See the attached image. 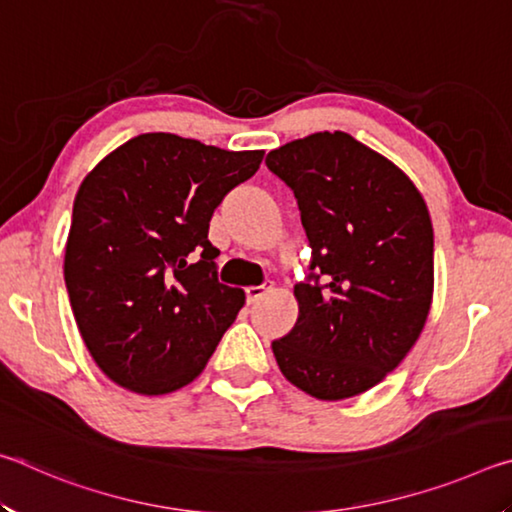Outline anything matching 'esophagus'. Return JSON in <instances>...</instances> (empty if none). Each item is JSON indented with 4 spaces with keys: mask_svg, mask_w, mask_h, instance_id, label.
<instances>
[{
    "mask_svg": "<svg viewBox=\"0 0 512 512\" xmlns=\"http://www.w3.org/2000/svg\"><path fill=\"white\" fill-rule=\"evenodd\" d=\"M268 289H271V284H262V287H248L246 289V302H248V305H255L259 298H264L266 293H268Z\"/></svg>",
    "mask_w": 512,
    "mask_h": 512,
    "instance_id": "obj_1",
    "label": "esophagus"
}]
</instances>
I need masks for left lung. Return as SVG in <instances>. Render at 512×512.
I'll list each match as a JSON object with an SVG mask.
<instances>
[{
	"instance_id": "1",
	"label": "left lung",
	"mask_w": 512,
	"mask_h": 512,
	"mask_svg": "<svg viewBox=\"0 0 512 512\" xmlns=\"http://www.w3.org/2000/svg\"><path fill=\"white\" fill-rule=\"evenodd\" d=\"M296 196L311 248L300 314L273 341L282 375L318 400L379 384L418 341L433 293V228L415 185L348 133H314L266 155Z\"/></svg>"
}]
</instances>
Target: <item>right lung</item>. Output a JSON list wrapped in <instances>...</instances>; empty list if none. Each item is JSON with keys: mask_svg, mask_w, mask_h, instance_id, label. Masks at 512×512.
Here are the masks:
<instances>
[{"mask_svg": "<svg viewBox=\"0 0 512 512\" xmlns=\"http://www.w3.org/2000/svg\"><path fill=\"white\" fill-rule=\"evenodd\" d=\"M264 151H223L171 133L128 140L74 198L65 284L92 359L119 386L164 395L201 375L244 291L216 275L207 232Z\"/></svg>", "mask_w": 512, "mask_h": 512, "instance_id": "1", "label": "right lung"}]
</instances>
